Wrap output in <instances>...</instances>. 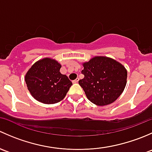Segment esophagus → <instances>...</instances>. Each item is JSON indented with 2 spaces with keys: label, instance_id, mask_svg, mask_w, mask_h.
<instances>
[{
  "label": "esophagus",
  "instance_id": "34e87169",
  "mask_svg": "<svg viewBox=\"0 0 152 152\" xmlns=\"http://www.w3.org/2000/svg\"><path fill=\"white\" fill-rule=\"evenodd\" d=\"M78 82H79V78H77V79H76L75 80L73 81V84H76V83H78Z\"/></svg>",
  "mask_w": 152,
  "mask_h": 152
}]
</instances>
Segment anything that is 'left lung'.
Returning a JSON list of instances; mask_svg holds the SVG:
<instances>
[{
	"instance_id": "1",
	"label": "left lung",
	"mask_w": 152,
	"mask_h": 152,
	"mask_svg": "<svg viewBox=\"0 0 152 152\" xmlns=\"http://www.w3.org/2000/svg\"><path fill=\"white\" fill-rule=\"evenodd\" d=\"M79 81L87 99L96 105L114 102L123 93L126 85L127 71L121 64L105 56H96L83 64Z\"/></svg>"
}]
</instances>
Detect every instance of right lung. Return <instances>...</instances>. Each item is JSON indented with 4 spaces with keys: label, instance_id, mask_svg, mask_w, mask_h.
Returning <instances> with one entry per match:
<instances>
[{
    "label": "right lung",
    "instance_id": "obj_1",
    "mask_svg": "<svg viewBox=\"0 0 152 152\" xmlns=\"http://www.w3.org/2000/svg\"><path fill=\"white\" fill-rule=\"evenodd\" d=\"M60 64L45 58L29 69L25 77L28 90L38 102L47 104L62 101L73 85L67 76L59 72Z\"/></svg>",
    "mask_w": 152,
    "mask_h": 152
}]
</instances>
